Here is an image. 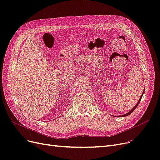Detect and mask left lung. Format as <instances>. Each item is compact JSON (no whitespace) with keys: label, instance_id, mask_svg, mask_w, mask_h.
Segmentation results:
<instances>
[{"label":"left lung","instance_id":"obj_1","mask_svg":"<svg viewBox=\"0 0 160 160\" xmlns=\"http://www.w3.org/2000/svg\"><path fill=\"white\" fill-rule=\"evenodd\" d=\"M144 91H145V89L143 90V93H142V95H141V97H140V99H139V101H138V103L136 104V105H135V106H134V107L133 108V109H132V110H131V111H129V112H128V113H126V114H124V115H118V117H125V116H128V115H129V114H131V113H132V112H133V111L135 109H136V108L138 107V105H139V102H140V101H141V99H142V96H143V93H144Z\"/></svg>","mask_w":160,"mask_h":160}]
</instances>
